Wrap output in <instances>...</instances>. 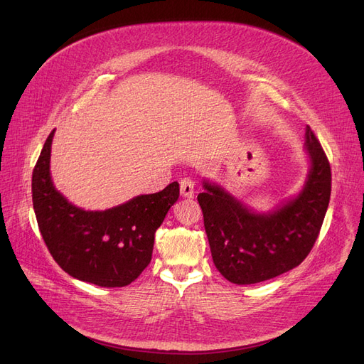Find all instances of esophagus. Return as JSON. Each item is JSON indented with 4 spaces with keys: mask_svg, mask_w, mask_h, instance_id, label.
Masks as SVG:
<instances>
[{
    "mask_svg": "<svg viewBox=\"0 0 364 364\" xmlns=\"http://www.w3.org/2000/svg\"><path fill=\"white\" fill-rule=\"evenodd\" d=\"M181 194L185 198H193L194 197V182L190 178L181 179Z\"/></svg>",
    "mask_w": 364,
    "mask_h": 364,
    "instance_id": "1",
    "label": "esophagus"
}]
</instances>
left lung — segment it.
Instances as JSON below:
<instances>
[{
	"instance_id": "8db88e82",
	"label": "left lung",
	"mask_w": 364,
	"mask_h": 364,
	"mask_svg": "<svg viewBox=\"0 0 364 364\" xmlns=\"http://www.w3.org/2000/svg\"><path fill=\"white\" fill-rule=\"evenodd\" d=\"M311 170L297 197L269 213H257L224 191L203 182L197 200L216 269L237 285L276 278L308 257L321 230L331 193L330 163L311 127L306 143Z\"/></svg>"
}]
</instances>
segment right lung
Returning <instances> with one entry per match:
<instances>
[{"instance_id":"obj_1","label":"right lung","mask_w":364,"mask_h":364,"mask_svg":"<svg viewBox=\"0 0 364 364\" xmlns=\"http://www.w3.org/2000/svg\"><path fill=\"white\" fill-rule=\"evenodd\" d=\"M53 132L33 171V205L53 259L73 278L98 287H125L151 263L155 231L179 198V183L137 196L107 210H83L56 191L50 178Z\"/></svg>"}]
</instances>
